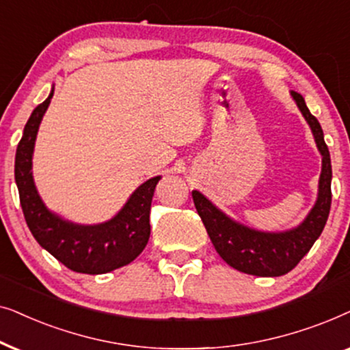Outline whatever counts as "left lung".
Here are the masks:
<instances>
[{"mask_svg": "<svg viewBox=\"0 0 350 350\" xmlns=\"http://www.w3.org/2000/svg\"><path fill=\"white\" fill-rule=\"evenodd\" d=\"M291 96L309 123L317 148L321 153L319 197L299 226L285 232L250 229L226 216L198 190L192 192L198 216L202 217L219 256L230 267L256 277H280L295 269L323 232L332 208V160L323 131L319 120L307 109L304 97L295 91H291Z\"/></svg>", "mask_w": 350, "mask_h": 350, "instance_id": "obj_1", "label": "left lung"}]
</instances>
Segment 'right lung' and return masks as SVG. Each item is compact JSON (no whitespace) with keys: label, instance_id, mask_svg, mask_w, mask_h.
Masks as SVG:
<instances>
[{"label":"right lung","instance_id":"right-lung-1","mask_svg":"<svg viewBox=\"0 0 350 350\" xmlns=\"http://www.w3.org/2000/svg\"><path fill=\"white\" fill-rule=\"evenodd\" d=\"M53 94L54 88L48 99L31 111L17 146L14 174L23 216L35 240L65 267L90 275L111 272L133 262L146 248L150 237L152 197L161 178L157 176L139 185L115 217L96 226L73 224L49 211L35 187L31 157Z\"/></svg>","mask_w":350,"mask_h":350}]
</instances>
